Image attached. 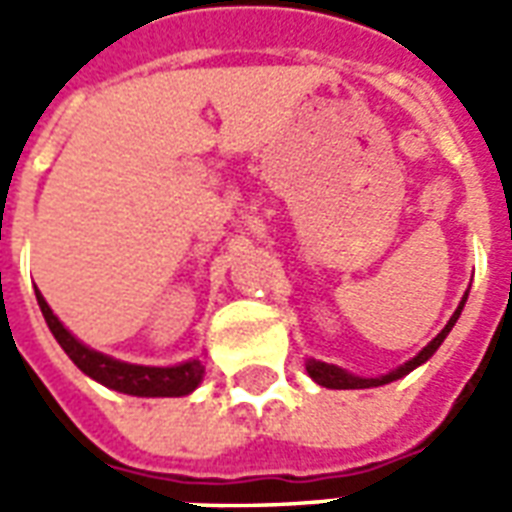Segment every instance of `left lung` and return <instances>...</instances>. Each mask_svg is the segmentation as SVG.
I'll list each match as a JSON object with an SVG mask.
<instances>
[{"mask_svg": "<svg viewBox=\"0 0 512 512\" xmlns=\"http://www.w3.org/2000/svg\"><path fill=\"white\" fill-rule=\"evenodd\" d=\"M466 299H469V290L463 293L461 304H458V310L452 312V318L447 321V326L441 329L433 340H430L422 351H419L414 359H408V362H403L400 367H395V370H389L386 376H378V378H365V376H354V373H348V370H343V367L337 365H329V362H321V359H307L304 362V367H307V373H310V378L315 381V384L326 386V389H370V386H384V384H392V381H397V378L408 376L411 370H417L419 365H425L430 356L439 351V345L444 343V337L452 332V326L458 323V318H461V310L463 304H466Z\"/></svg>", "mask_w": 512, "mask_h": 512, "instance_id": "8db88e82", "label": "left lung"}]
</instances>
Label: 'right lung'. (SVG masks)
I'll list each match as a JSON object with an SVG mask.
<instances>
[{
	"mask_svg": "<svg viewBox=\"0 0 512 512\" xmlns=\"http://www.w3.org/2000/svg\"><path fill=\"white\" fill-rule=\"evenodd\" d=\"M38 296L40 312L49 323L54 340L62 345V351L71 356V362L84 376H90L98 384L109 386L115 392L134 397H183L191 395L200 386L202 376H205V365L202 359H189L172 367H150V365H131V362H120L115 356H106L101 351H95L90 345H84L82 340H76L62 321L51 312L49 301Z\"/></svg>",
	"mask_w": 512,
	"mask_h": 512,
	"instance_id": "right-lung-1",
	"label": "right lung"
}]
</instances>
